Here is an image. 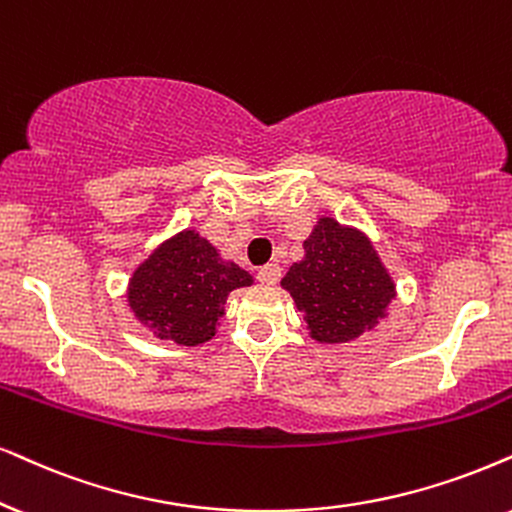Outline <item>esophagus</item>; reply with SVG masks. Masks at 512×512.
I'll return each mask as SVG.
<instances>
[{
	"instance_id": "esophagus-1",
	"label": "esophagus",
	"mask_w": 512,
	"mask_h": 512,
	"mask_svg": "<svg viewBox=\"0 0 512 512\" xmlns=\"http://www.w3.org/2000/svg\"><path fill=\"white\" fill-rule=\"evenodd\" d=\"M278 278H281V267H278V264H264V267L257 271V281L264 283V286H276Z\"/></svg>"
}]
</instances>
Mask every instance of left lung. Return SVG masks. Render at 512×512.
<instances>
[{
  "label": "left lung",
  "instance_id": "1",
  "mask_svg": "<svg viewBox=\"0 0 512 512\" xmlns=\"http://www.w3.org/2000/svg\"><path fill=\"white\" fill-rule=\"evenodd\" d=\"M281 286L319 342L359 338L394 300V283L373 245L331 217L319 219L304 241V260L290 267Z\"/></svg>",
  "mask_w": 512,
  "mask_h": 512
}]
</instances>
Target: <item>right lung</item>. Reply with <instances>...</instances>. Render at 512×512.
Instances as JSON below:
<instances>
[{
    "label": "right lung",
    "instance_id": "obj_1",
    "mask_svg": "<svg viewBox=\"0 0 512 512\" xmlns=\"http://www.w3.org/2000/svg\"><path fill=\"white\" fill-rule=\"evenodd\" d=\"M252 276L224 262L196 231H181L160 245L129 281V307L160 340L196 347L215 335L231 290Z\"/></svg>",
    "mask_w": 512,
    "mask_h": 512
}]
</instances>
